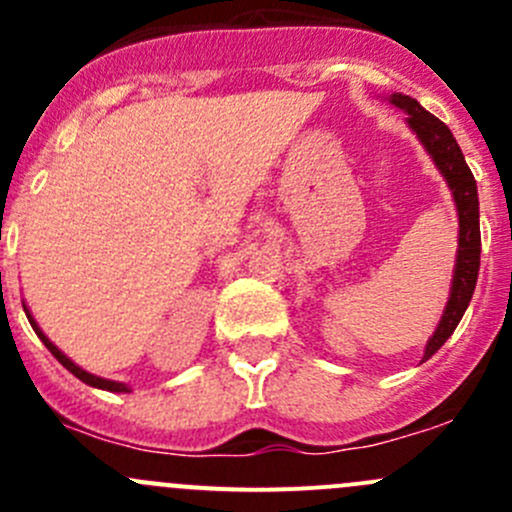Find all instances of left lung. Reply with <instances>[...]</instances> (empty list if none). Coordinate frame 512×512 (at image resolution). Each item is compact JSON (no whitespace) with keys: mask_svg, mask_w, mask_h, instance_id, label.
<instances>
[{"mask_svg":"<svg viewBox=\"0 0 512 512\" xmlns=\"http://www.w3.org/2000/svg\"><path fill=\"white\" fill-rule=\"evenodd\" d=\"M396 108L409 113V128L416 133L418 141L433 158L436 168L441 170L446 178L448 188H451L453 200H456L458 210V255H456V270H453L451 294H448V304L443 309V317L438 322L436 332L428 339L423 361L431 359L438 349L446 344L453 329L458 327L461 317L466 314L468 302L473 297V289L478 282L480 270V223H478V188L476 178H473L471 168H468L466 158H463L461 148H458L456 138L448 131L443 121H438L433 113H428L416 98L404 94H391L389 98Z\"/></svg>","mask_w":512,"mask_h":512,"instance_id":"left-lung-1","label":"left lung"}]
</instances>
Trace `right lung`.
Instances as JSON below:
<instances>
[{
    "mask_svg": "<svg viewBox=\"0 0 512 512\" xmlns=\"http://www.w3.org/2000/svg\"><path fill=\"white\" fill-rule=\"evenodd\" d=\"M24 312H27V319H29V324H32V329H34V332H36V337H39V339H41V342H44V347H46V349H49V352H51V354H54V356H56V359H59V361H61V364H64V366H66V369H69V371H71V374H74V376H76V379H81V381H84V384L94 386V389H103V391H118V394H123V391H131V389H128V386H126V384H121V381L101 379V376H94V374H89V371H84V369H81V366H76V364H74V361H71V359H69V356H66L64 352H61V349H59V347H56V344H54V342H51V339H49V337H46V334H44V332H41V329H39V324H36V322H34L32 312H29V309H27V304H24Z\"/></svg>",
    "mask_w": 512,
    "mask_h": 512,
    "instance_id": "right-lung-1",
    "label": "right lung"
}]
</instances>
